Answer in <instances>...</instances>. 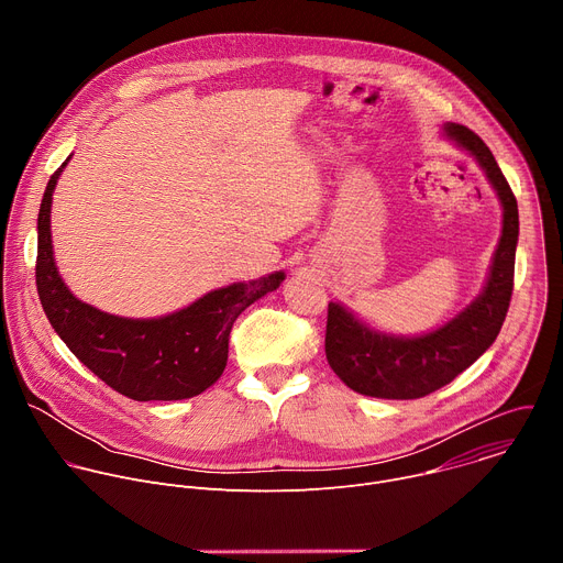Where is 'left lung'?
<instances>
[{
  "instance_id": "1",
  "label": "left lung",
  "mask_w": 563,
  "mask_h": 563,
  "mask_svg": "<svg viewBox=\"0 0 563 563\" xmlns=\"http://www.w3.org/2000/svg\"><path fill=\"white\" fill-rule=\"evenodd\" d=\"M443 137L467 151L501 202V235L484 289L437 330L404 336L372 328L332 300L328 307L325 354L336 376L374 398H421L467 369L501 332L508 313L519 240V209L493 151L470 129L445 122Z\"/></svg>"
}]
</instances>
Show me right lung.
I'll return each instance as SVG.
<instances>
[{"instance_id":"obj_1","label":"right lung","mask_w":563,"mask_h":563,"mask_svg":"<svg viewBox=\"0 0 563 563\" xmlns=\"http://www.w3.org/2000/svg\"><path fill=\"white\" fill-rule=\"evenodd\" d=\"M68 159L51 176L37 216L35 280L48 323L79 363L133 400L202 394L224 372L235 318L278 289L285 272L231 283L157 318L115 316L82 302L62 280L51 240L53 191Z\"/></svg>"}]
</instances>
